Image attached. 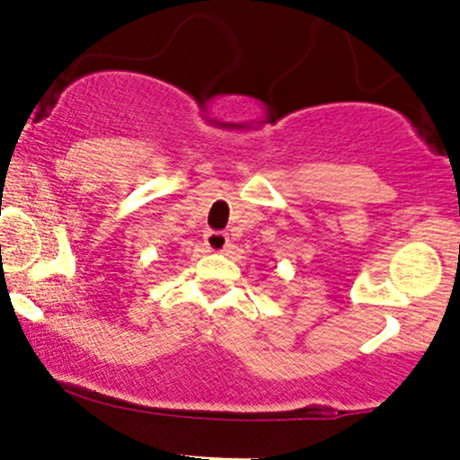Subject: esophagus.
<instances>
[{
  "mask_svg": "<svg viewBox=\"0 0 460 460\" xmlns=\"http://www.w3.org/2000/svg\"><path fill=\"white\" fill-rule=\"evenodd\" d=\"M205 240V246L209 248L212 252H223L226 246H229V237L223 231H208V234L203 235Z\"/></svg>",
  "mask_w": 460,
  "mask_h": 460,
  "instance_id": "34e87169",
  "label": "esophagus"
}]
</instances>
